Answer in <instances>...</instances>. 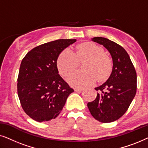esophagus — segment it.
Here are the masks:
<instances>
[{
  "mask_svg": "<svg viewBox=\"0 0 148 148\" xmlns=\"http://www.w3.org/2000/svg\"><path fill=\"white\" fill-rule=\"evenodd\" d=\"M75 91L77 92H81L82 91H83V88H75Z\"/></svg>",
  "mask_w": 148,
  "mask_h": 148,
  "instance_id": "1",
  "label": "esophagus"
}]
</instances>
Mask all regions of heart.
I'll use <instances>...</instances> for the list:
<instances>
[{
	"instance_id": "heart-1",
	"label": "heart",
	"mask_w": 148,
	"mask_h": 148,
	"mask_svg": "<svg viewBox=\"0 0 148 148\" xmlns=\"http://www.w3.org/2000/svg\"><path fill=\"white\" fill-rule=\"evenodd\" d=\"M87 60L84 71H77L67 78L72 86L77 88L90 86L96 79L104 81L110 75L112 62L109 56L104 54L101 46L91 42H86L77 46L76 52L66 48L60 54L57 66L60 73L66 77L78 67L79 62Z\"/></svg>"
}]
</instances>
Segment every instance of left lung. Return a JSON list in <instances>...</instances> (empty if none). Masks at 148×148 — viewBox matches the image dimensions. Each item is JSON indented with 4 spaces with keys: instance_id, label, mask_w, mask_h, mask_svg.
<instances>
[{
    "instance_id": "left-lung-1",
    "label": "left lung",
    "mask_w": 148,
    "mask_h": 148,
    "mask_svg": "<svg viewBox=\"0 0 148 148\" xmlns=\"http://www.w3.org/2000/svg\"><path fill=\"white\" fill-rule=\"evenodd\" d=\"M104 46L112 58V71L106 82L95 90L97 97L88 103L91 114L102 123L118 120L126 112L137 91V74L128 53L122 46L102 37L92 38Z\"/></svg>"
}]
</instances>
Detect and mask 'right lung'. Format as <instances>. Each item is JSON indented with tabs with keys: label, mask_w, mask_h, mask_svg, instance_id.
Returning <instances> with one entry per match:
<instances>
[{
	"label": "right lung",
	"mask_w": 148,
	"mask_h": 148,
	"mask_svg": "<svg viewBox=\"0 0 148 148\" xmlns=\"http://www.w3.org/2000/svg\"><path fill=\"white\" fill-rule=\"evenodd\" d=\"M75 42L60 39L47 42L30 50L22 60L18 96L23 110L34 121L46 122L57 117L74 92L58 74L56 62L60 52Z\"/></svg>",
	"instance_id": "obj_1"
}]
</instances>
